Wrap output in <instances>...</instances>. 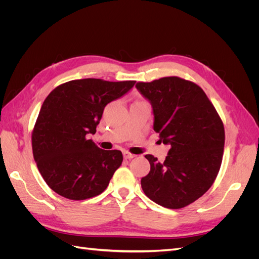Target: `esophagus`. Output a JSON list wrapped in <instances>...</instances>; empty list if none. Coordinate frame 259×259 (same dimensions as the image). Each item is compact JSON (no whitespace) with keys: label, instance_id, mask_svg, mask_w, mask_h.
<instances>
[{"label":"esophagus","instance_id":"34e87169","mask_svg":"<svg viewBox=\"0 0 259 259\" xmlns=\"http://www.w3.org/2000/svg\"><path fill=\"white\" fill-rule=\"evenodd\" d=\"M123 156H124L125 160H131V159H133V158H135V154L130 153V152H127V151H124V152H123Z\"/></svg>","mask_w":259,"mask_h":259}]
</instances>
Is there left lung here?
Returning <instances> with one entry per match:
<instances>
[{"mask_svg":"<svg viewBox=\"0 0 259 259\" xmlns=\"http://www.w3.org/2000/svg\"><path fill=\"white\" fill-rule=\"evenodd\" d=\"M136 89L150 101L153 130L170 149L164 162L145 158L150 171L142 178L147 197L166 208H182L204 194L222 165L225 128L203 90L178 76L162 77Z\"/></svg>","mask_w":259,"mask_h":259,"instance_id":"obj_1","label":"left lung"}]
</instances>
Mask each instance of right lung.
Segmentation results:
<instances>
[{"label": "right lung", "mask_w": 259, "mask_h": 259, "mask_svg": "<svg viewBox=\"0 0 259 259\" xmlns=\"http://www.w3.org/2000/svg\"><path fill=\"white\" fill-rule=\"evenodd\" d=\"M135 81L73 80L46 97L32 132L33 158L45 183L69 200H86L106 190L120 167V150H103L95 134L105 107L125 95Z\"/></svg>", "instance_id": "obj_1"}]
</instances>
